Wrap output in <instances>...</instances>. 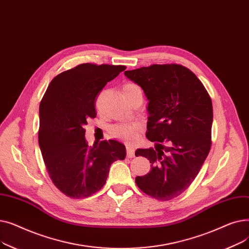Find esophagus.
<instances>
[{
	"label": "esophagus",
	"mask_w": 249,
	"mask_h": 249,
	"mask_svg": "<svg viewBox=\"0 0 249 249\" xmlns=\"http://www.w3.org/2000/svg\"><path fill=\"white\" fill-rule=\"evenodd\" d=\"M126 151H127V156H128L129 159H132L133 156H134V154H135L134 148L132 146H130V145L126 146Z\"/></svg>",
	"instance_id": "34e87169"
}]
</instances>
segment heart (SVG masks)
<instances>
[{
    "mask_svg": "<svg viewBox=\"0 0 249 249\" xmlns=\"http://www.w3.org/2000/svg\"><path fill=\"white\" fill-rule=\"evenodd\" d=\"M123 93H141V89L136 84L127 83L123 87ZM139 129V125L135 123H124L113 125L110 127L109 132L110 135L115 139L124 142H132L136 138Z\"/></svg>",
    "mask_w": 249,
    "mask_h": 249,
    "instance_id": "heart-1",
    "label": "heart"
}]
</instances>
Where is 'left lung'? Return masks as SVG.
Masks as SVG:
<instances>
[{"instance_id":"8db88e82","label":"left lung","mask_w":249,"mask_h":249,"mask_svg":"<svg viewBox=\"0 0 249 249\" xmlns=\"http://www.w3.org/2000/svg\"><path fill=\"white\" fill-rule=\"evenodd\" d=\"M148 99L146 137L154 148L137 149L151 171L136 177L137 187L160 201L184 193L210 151L212 100L196 74L180 64H152L124 72Z\"/></svg>"}]
</instances>
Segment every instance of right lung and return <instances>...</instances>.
I'll list each match as a JSON object with an SVG mask.
<instances>
[{"label":"right lung","mask_w":249,"mask_h":249,"mask_svg":"<svg viewBox=\"0 0 249 249\" xmlns=\"http://www.w3.org/2000/svg\"><path fill=\"white\" fill-rule=\"evenodd\" d=\"M125 70V65L78 64L57 74L40 102L39 146L52 182L70 198L84 199L100 191L111 164L125 159V146L116 140L89 146L84 128L97 116L103 88Z\"/></svg>","instance_id":"add662e5"}]
</instances>
